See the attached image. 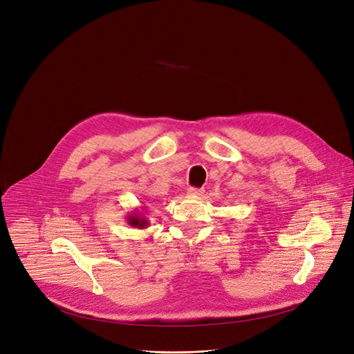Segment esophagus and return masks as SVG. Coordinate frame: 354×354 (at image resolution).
I'll return each mask as SVG.
<instances>
[{
    "label": "esophagus",
    "mask_w": 354,
    "mask_h": 354,
    "mask_svg": "<svg viewBox=\"0 0 354 354\" xmlns=\"http://www.w3.org/2000/svg\"><path fill=\"white\" fill-rule=\"evenodd\" d=\"M188 195H191V197H201V195L204 194V188H188Z\"/></svg>",
    "instance_id": "obj_1"
}]
</instances>
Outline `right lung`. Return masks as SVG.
I'll return each instance as SVG.
<instances>
[{
    "mask_svg": "<svg viewBox=\"0 0 354 354\" xmlns=\"http://www.w3.org/2000/svg\"><path fill=\"white\" fill-rule=\"evenodd\" d=\"M127 222L128 225H131L132 227H138V229H145L149 226V221L147 218H145L142 214H139L138 211H135L133 214L127 216Z\"/></svg>",
    "mask_w": 354,
    "mask_h": 354,
    "instance_id": "1",
    "label": "right lung"
}]
</instances>
